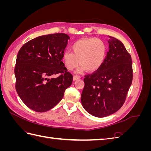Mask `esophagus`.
<instances>
[{
	"instance_id": "34e87169",
	"label": "esophagus",
	"mask_w": 151,
	"mask_h": 151,
	"mask_svg": "<svg viewBox=\"0 0 151 151\" xmlns=\"http://www.w3.org/2000/svg\"><path fill=\"white\" fill-rule=\"evenodd\" d=\"M79 79H81V77L78 76H74V77H73V80H74V81L78 80Z\"/></svg>"
}]
</instances>
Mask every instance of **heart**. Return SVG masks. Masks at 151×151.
Segmentation results:
<instances>
[{
    "instance_id": "b5f03b06",
    "label": "heart",
    "mask_w": 151,
    "mask_h": 151,
    "mask_svg": "<svg viewBox=\"0 0 151 151\" xmlns=\"http://www.w3.org/2000/svg\"><path fill=\"white\" fill-rule=\"evenodd\" d=\"M72 52H65L62 55L63 62L68 70H72L79 64L76 70L81 73L98 70L106 58L107 46L103 41L96 38H83L77 41L71 47Z\"/></svg>"
}]
</instances>
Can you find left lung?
Returning a JSON list of instances; mask_svg holds the SVG:
<instances>
[{
  "instance_id": "left-lung-1",
  "label": "left lung",
  "mask_w": 151,
  "mask_h": 151,
  "mask_svg": "<svg viewBox=\"0 0 151 151\" xmlns=\"http://www.w3.org/2000/svg\"><path fill=\"white\" fill-rule=\"evenodd\" d=\"M109 51L103 64L84 79L81 103L90 115L102 118L111 115L124 103L132 84L130 55L119 40L109 37Z\"/></svg>"
}]
</instances>
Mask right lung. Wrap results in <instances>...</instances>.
<instances>
[{"instance_id": "obj_1", "label": "right lung", "mask_w": 151, "mask_h": 151, "mask_svg": "<svg viewBox=\"0 0 151 151\" xmlns=\"http://www.w3.org/2000/svg\"><path fill=\"white\" fill-rule=\"evenodd\" d=\"M70 37L65 33L40 36L26 43L17 55L16 89L27 106L50 110L60 102L73 81L62 61ZM61 74L57 78L52 76Z\"/></svg>"}]
</instances>
